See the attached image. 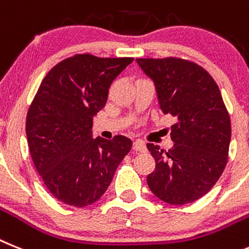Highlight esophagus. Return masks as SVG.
<instances>
[{"label": "esophagus", "mask_w": 249, "mask_h": 249, "mask_svg": "<svg viewBox=\"0 0 249 249\" xmlns=\"http://www.w3.org/2000/svg\"><path fill=\"white\" fill-rule=\"evenodd\" d=\"M133 148L134 150L139 151V153H145L146 151L145 144H144V142H142V140H135L133 144Z\"/></svg>", "instance_id": "esophagus-1"}]
</instances>
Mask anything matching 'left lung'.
Segmentation results:
<instances>
[{
  "label": "left lung",
  "instance_id": "8db88e82",
  "mask_svg": "<svg viewBox=\"0 0 249 249\" xmlns=\"http://www.w3.org/2000/svg\"><path fill=\"white\" fill-rule=\"evenodd\" d=\"M137 62L154 81L161 111L177 119L170 127L172 149L146 144L155 160L148 187L169 204L194 202L213 188L228 160L232 130L219 88L208 71L189 60Z\"/></svg>",
  "mask_w": 249,
  "mask_h": 249
}]
</instances>
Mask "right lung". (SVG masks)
<instances>
[{
	"instance_id": "obj_1",
	"label": "right lung",
	"mask_w": 249,
	"mask_h": 249,
	"mask_svg": "<svg viewBox=\"0 0 249 249\" xmlns=\"http://www.w3.org/2000/svg\"><path fill=\"white\" fill-rule=\"evenodd\" d=\"M133 57L79 53L44 77L26 118L34 165L56 199L83 208L100 199L133 142L124 135L92 139V118Z\"/></svg>"
}]
</instances>
